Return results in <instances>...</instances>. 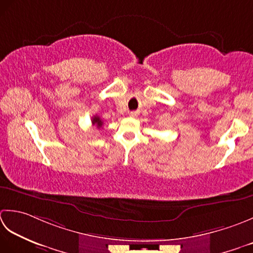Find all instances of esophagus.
I'll list each match as a JSON object with an SVG mask.
<instances>
[{"instance_id":"obj_1","label":"esophagus","mask_w":253,"mask_h":253,"mask_svg":"<svg viewBox=\"0 0 253 253\" xmlns=\"http://www.w3.org/2000/svg\"><path fill=\"white\" fill-rule=\"evenodd\" d=\"M130 116H131V117H136V116H137V112H135V111H132V112L130 113Z\"/></svg>"}]
</instances>
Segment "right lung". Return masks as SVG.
Masks as SVG:
<instances>
[{"mask_svg":"<svg viewBox=\"0 0 253 253\" xmlns=\"http://www.w3.org/2000/svg\"><path fill=\"white\" fill-rule=\"evenodd\" d=\"M91 123H92V126H96L98 128H101L102 126H104V122H102V120L98 116L92 117Z\"/></svg>","mask_w":253,"mask_h":253,"instance_id":"obj_1","label":"right lung"}]
</instances>
